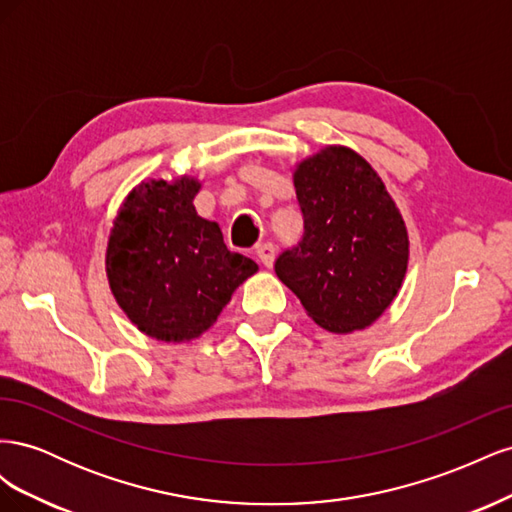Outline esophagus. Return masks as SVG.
<instances>
[{
    "instance_id": "obj_1",
    "label": "esophagus",
    "mask_w": 512,
    "mask_h": 512,
    "mask_svg": "<svg viewBox=\"0 0 512 512\" xmlns=\"http://www.w3.org/2000/svg\"><path fill=\"white\" fill-rule=\"evenodd\" d=\"M256 256L265 267H273V260H275V245L271 241H265L256 245Z\"/></svg>"
}]
</instances>
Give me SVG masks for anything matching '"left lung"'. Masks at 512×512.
Listing matches in <instances>:
<instances>
[{"instance_id": "8db88e82", "label": "left lung", "mask_w": 512, "mask_h": 512, "mask_svg": "<svg viewBox=\"0 0 512 512\" xmlns=\"http://www.w3.org/2000/svg\"><path fill=\"white\" fill-rule=\"evenodd\" d=\"M301 241L275 273L318 327H369L397 297L408 269V230L382 179L359 153L324 147L294 168Z\"/></svg>"}]
</instances>
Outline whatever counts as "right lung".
Instances as JSON below:
<instances>
[{"instance_id":"right-lung-1","label":"right lung","mask_w":512,"mask_h":512,"mask_svg":"<svg viewBox=\"0 0 512 512\" xmlns=\"http://www.w3.org/2000/svg\"><path fill=\"white\" fill-rule=\"evenodd\" d=\"M200 183L143 181L121 205L106 247V275L138 331L160 342H190L218 320L232 292L258 271L230 252L215 222L200 218Z\"/></svg>"}]
</instances>
